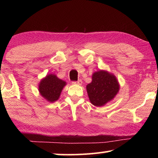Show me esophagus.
Instances as JSON below:
<instances>
[{"label":"esophagus","mask_w":158,"mask_h":158,"mask_svg":"<svg viewBox=\"0 0 158 158\" xmlns=\"http://www.w3.org/2000/svg\"><path fill=\"white\" fill-rule=\"evenodd\" d=\"M82 83H83V81H81V80H79L78 81H73V84H77V85H81Z\"/></svg>","instance_id":"esophagus-1"}]
</instances>
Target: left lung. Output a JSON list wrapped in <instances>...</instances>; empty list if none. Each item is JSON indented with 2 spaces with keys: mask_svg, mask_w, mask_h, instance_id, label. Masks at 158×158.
<instances>
[{
  "mask_svg": "<svg viewBox=\"0 0 158 158\" xmlns=\"http://www.w3.org/2000/svg\"><path fill=\"white\" fill-rule=\"evenodd\" d=\"M120 84L114 74L100 69L92 74V81L86 85L89 100L95 106H102L114 100Z\"/></svg>",
  "mask_w": 158,
  "mask_h": 158,
  "instance_id": "1",
  "label": "left lung"
}]
</instances>
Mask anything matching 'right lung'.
<instances>
[{"instance_id":"obj_1","label":"right lung","mask_w":158,"mask_h":158,"mask_svg":"<svg viewBox=\"0 0 158 158\" xmlns=\"http://www.w3.org/2000/svg\"><path fill=\"white\" fill-rule=\"evenodd\" d=\"M67 83L54 74H49L41 79L38 85L40 94L45 100L53 102L59 98L64 86Z\"/></svg>"}]
</instances>
